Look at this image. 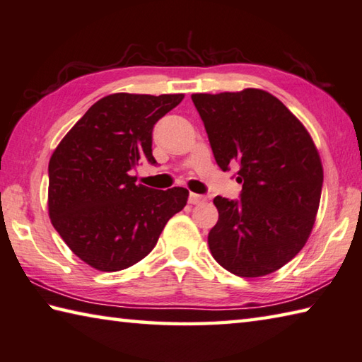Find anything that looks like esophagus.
I'll return each mask as SVG.
<instances>
[{"label":"esophagus","mask_w":362,"mask_h":362,"mask_svg":"<svg viewBox=\"0 0 362 362\" xmlns=\"http://www.w3.org/2000/svg\"><path fill=\"white\" fill-rule=\"evenodd\" d=\"M204 201H206V198H204L202 194L189 193V196H188V202H189V204H201V202H204Z\"/></svg>","instance_id":"1"}]
</instances>
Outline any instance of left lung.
Segmentation results:
<instances>
[{"label": "left lung", "instance_id": "obj_1", "mask_svg": "<svg viewBox=\"0 0 362 362\" xmlns=\"http://www.w3.org/2000/svg\"><path fill=\"white\" fill-rule=\"evenodd\" d=\"M221 170L238 168L240 199L216 196L209 233L215 261L239 277H262L291 261L310 235L323 166L298 118L267 91L192 95Z\"/></svg>", "mask_w": 362, "mask_h": 362}]
</instances>
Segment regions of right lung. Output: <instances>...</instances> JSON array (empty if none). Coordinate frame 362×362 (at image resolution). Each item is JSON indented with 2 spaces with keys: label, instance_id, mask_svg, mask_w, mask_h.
Instances as JSON below:
<instances>
[{
  "label": "right lung",
  "instance_id": "obj_1",
  "mask_svg": "<svg viewBox=\"0 0 362 362\" xmlns=\"http://www.w3.org/2000/svg\"><path fill=\"white\" fill-rule=\"evenodd\" d=\"M183 95L115 93L91 106L58 144L49 163L52 225L82 261L103 272L139 262L152 252L188 189L136 185L137 164H156L155 123Z\"/></svg>",
  "mask_w": 362,
  "mask_h": 362
}]
</instances>
